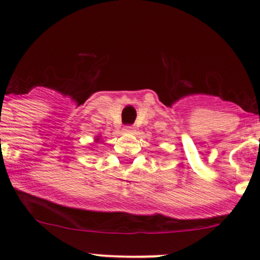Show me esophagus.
<instances>
[{"mask_svg": "<svg viewBox=\"0 0 260 260\" xmlns=\"http://www.w3.org/2000/svg\"><path fill=\"white\" fill-rule=\"evenodd\" d=\"M133 131H135V128H133L132 125H127V127L123 128V132L124 133H132Z\"/></svg>", "mask_w": 260, "mask_h": 260, "instance_id": "1", "label": "esophagus"}]
</instances>
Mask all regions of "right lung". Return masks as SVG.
Masks as SVG:
<instances>
[{
    "mask_svg": "<svg viewBox=\"0 0 260 260\" xmlns=\"http://www.w3.org/2000/svg\"><path fill=\"white\" fill-rule=\"evenodd\" d=\"M94 142L95 143H102L103 142V140H102V137H100V136H96V137H95V140H94Z\"/></svg>",
    "mask_w": 260,
    "mask_h": 260,
    "instance_id": "1",
    "label": "right lung"
}]
</instances>
